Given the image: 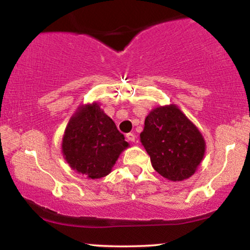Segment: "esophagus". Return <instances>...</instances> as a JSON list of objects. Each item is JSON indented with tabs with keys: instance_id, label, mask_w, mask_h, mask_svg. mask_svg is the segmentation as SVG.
Listing matches in <instances>:
<instances>
[{
	"instance_id": "obj_1",
	"label": "esophagus",
	"mask_w": 250,
	"mask_h": 250,
	"mask_svg": "<svg viewBox=\"0 0 250 250\" xmlns=\"http://www.w3.org/2000/svg\"><path fill=\"white\" fill-rule=\"evenodd\" d=\"M127 140L130 142H137V139H136V135L134 133H129L127 134Z\"/></svg>"
}]
</instances>
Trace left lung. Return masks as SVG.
I'll return each instance as SVG.
<instances>
[{
	"label": "left lung",
	"instance_id": "8db88e82",
	"mask_svg": "<svg viewBox=\"0 0 250 250\" xmlns=\"http://www.w3.org/2000/svg\"><path fill=\"white\" fill-rule=\"evenodd\" d=\"M140 139L153 168L170 181L189 179L205 156L202 134L175 104L153 109Z\"/></svg>",
	"mask_w": 250,
	"mask_h": 250
}]
</instances>
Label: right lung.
I'll use <instances>...</instances> for the list:
<instances>
[{
  "label": "right lung",
  "mask_w": 250,
  "mask_h": 250,
  "mask_svg": "<svg viewBox=\"0 0 250 250\" xmlns=\"http://www.w3.org/2000/svg\"><path fill=\"white\" fill-rule=\"evenodd\" d=\"M128 147L123 134L96 102L77 109L62 139L65 161L71 169L93 180L107 176Z\"/></svg>",
  "instance_id": "right-lung-1"
}]
</instances>
